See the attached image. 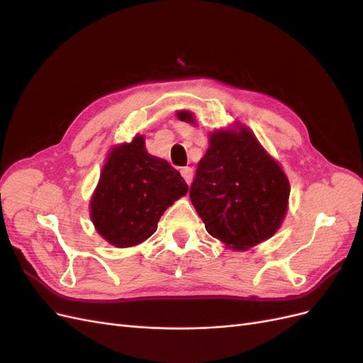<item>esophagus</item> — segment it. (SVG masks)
<instances>
[{"instance_id":"1","label":"esophagus","mask_w":363,"mask_h":363,"mask_svg":"<svg viewBox=\"0 0 363 363\" xmlns=\"http://www.w3.org/2000/svg\"><path fill=\"white\" fill-rule=\"evenodd\" d=\"M182 175H183V179H184V182L188 183V184H191V182H192V175H194V171H192V168L191 167H184V168H182Z\"/></svg>"}]
</instances>
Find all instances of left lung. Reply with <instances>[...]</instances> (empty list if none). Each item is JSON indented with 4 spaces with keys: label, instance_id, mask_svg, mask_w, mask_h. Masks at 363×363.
Wrapping results in <instances>:
<instances>
[{
    "label": "left lung",
    "instance_id": "8db88e82",
    "mask_svg": "<svg viewBox=\"0 0 363 363\" xmlns=\"http://www.w3.org/2000/svg\"><path fill=\"white\" fill-rule=\"evenodd\" d=\"M192 123L189 112L177 113ZM189 196L213 238L235 250L260 244L277 232L288 211L289 182L245 127L216 131L196 167Z\"/></svg>",
    "mask_w": 363,
    "mask_h": 363
}]
</instances>
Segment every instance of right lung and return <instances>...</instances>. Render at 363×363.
Listing matches in <instances>:
<instances>
[{"mask_svg": "<svg viewBox=\"0 0 363 363\" xmlns=\"http://www.w3.org/2000/svg\"><path fill=\"white\" fill-rule=\"evenodd\" d=\"M188 184L167 160L150 156L144 138L111 151L91 200L96 232L108 244L125 248L140 244L157 230V223Z\"/></svg>", "mask_w": 363, "mask_h": 363, "instance_id": "obj_1", "label": "right lung"}]
</instances>
